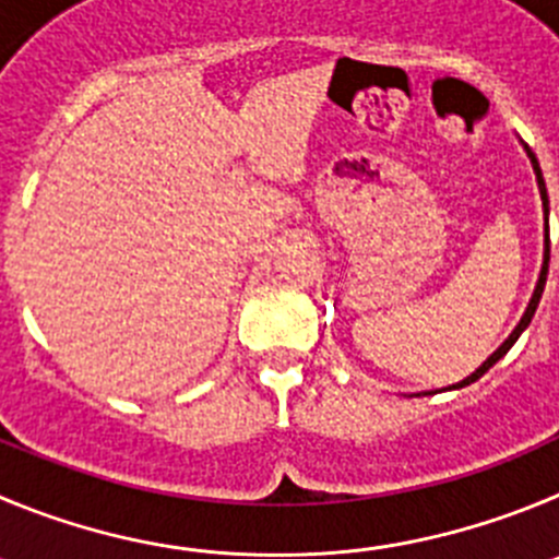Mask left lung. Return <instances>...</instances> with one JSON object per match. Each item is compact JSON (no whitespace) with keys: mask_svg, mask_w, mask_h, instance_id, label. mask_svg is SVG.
Segmentation results:
<instances>
[{"mask_svg":"<svg viewBox=\"0 0 559 559\" xmlns=\"http://www.w3.org/2000/svg\"><path fill=\"white\" fill-rule=\"evenodd\" d=\"M521 145H524L526 156H530V162H532V170H535V181H538V190H540V201H544V264H540L538 284H535V292H532L530 304H526V311H524V317H521V320H519V325L513 328V333H510V336L504 338L502 344H499L497 350H493L491 356L485 358V361L479 364V367L474 369V372L468 374V378H463L461 383H452L450 389H463V385L474 383V380H479V378H483V374L488 372V369H491L493 364L499 361V358H504V356H508V350H510V347H513V344L519 342V336H521V333L526 331V325H530V322H532V317H535V309H538V304H540V295H544L546 275H549V250H551V245H549V192H546V181H544V174H540L538 156L532 154V148H530V145H526V143H521ZM425 394H427V391H425ZM416 397H419V394H416Z\"/></svg>","mask_w":559,"mask_h":559,"instance_id":"8db88e82","label":"left lung"}]
</instances>
